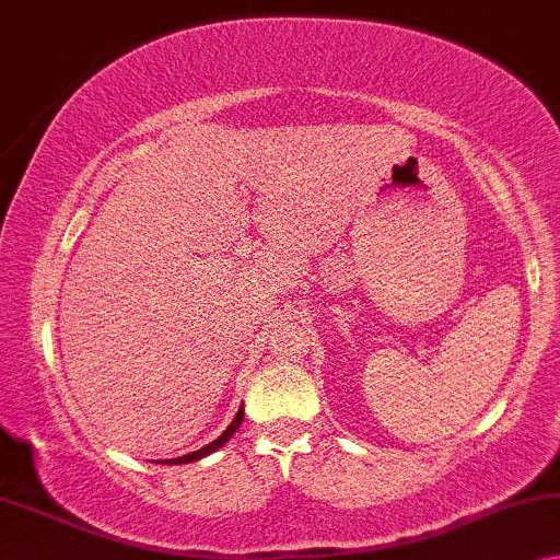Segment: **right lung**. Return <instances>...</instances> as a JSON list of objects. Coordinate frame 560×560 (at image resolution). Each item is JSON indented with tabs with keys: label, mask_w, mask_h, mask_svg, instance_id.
Listing matches in <instances>:
<instances>
[{
	"label": "right lung",
	"mask_w": 560,
	"mask_h": 560,
	"mask_svg": "<svg viewBox=\"0 0 560 560\" xmlns=\"http://www.w3.org/2000/svg\"><path fill=\"white\" fill-rule=\"evenodd\" d=\"M243 423V406L238 408V413H235V419L231 421V427H228L223 434H220L215 441H212V444H208V446H202V448H198V452H192V454H185V456H177V459H167L164 464H187V462H198V459H202V456H208L210 452H215V448H220L225 444L228 439H231L235 431H238V427Z\"/></svg>",
	"instance_id": "1"
}]
</instances>
